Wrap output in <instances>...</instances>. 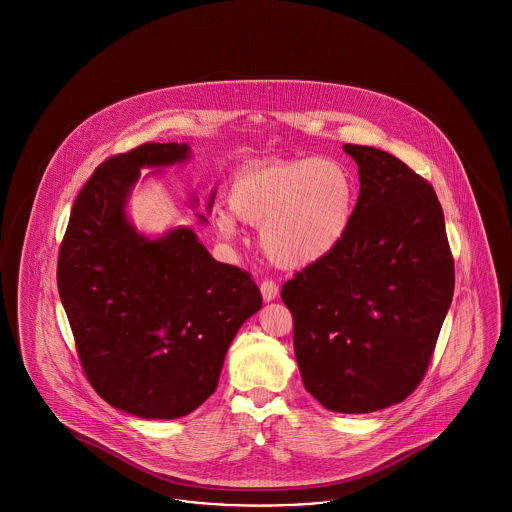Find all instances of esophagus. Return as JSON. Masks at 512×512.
<instances>
[{
	"instance_id": "esophagus-1",
	"label": "esophagus",
	"mask_w": 512,
	"mask_h": 512,
	"mask_svg": "<svg viewBox=\"0 0 512 512\" xmlns=\"http://www.w3.org/2000/svg\"><path fill=\"white\" fill-rule=\"evenodd\" d=\"M261 293H263V299L265 301H272V299H276V295H278V284L274 282V280H263L261 282Z\"/></svg>"
}]
</instances>
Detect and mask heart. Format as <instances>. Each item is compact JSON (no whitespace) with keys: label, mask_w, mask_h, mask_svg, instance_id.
<instances>
[{"label":"heart","mask_w":512,"mask_h":512,"mask_svg":"<svg viewBox=\"0 0 512 512\" xmlns=\"http://www.w3.org/2000/svg\"><path fill=\"white\" fill-rule=\"evenodd\" d=\"M238 219L261 228L268 257L282 267H307L340 245L353 217L355 188L349 172L328 159H297L253 167L230 188ZM215 224L224 238L238 226L220 211Z\"/></svg>","instance_id":"b5f03b06"}]
</instances>
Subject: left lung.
Segmentation results:
<instances>
[{
  "mask_svg": "<svg viewBox=\"0 0 512 512\" xmlns=\"http://www.w3.org/2000/svg\"><path fill=\"white\" fill-rule=\"evenodd\" d=\"M361 192L340 245L282 286L303 386L322 407L361 414L422 382L455 290L432 184L376 147L345 144Z\"/></svg>",
  "mask_w": 512,
  "mask_h": 512,
  "instance_id": "left-lung-1",
  "label": "left lung"
}]
</instances>
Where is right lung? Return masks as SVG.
<instances>
[{"label":"right lung","mask_w":512,"mask_h":512,"mask_svg":"<svg viewBox=\"0 0 512 512\" xmlns=\"http://www.w3.org/2000/svg\"><path fill=\"white\" fill-rule=\"evenodd\" d=\"M147 142L105 159L76 195L57 288L82 370L101 399L142 418H178L213 395L228 345L263 297L247 270L217 263L190 228L138 236L124 197L142 167L184 161Z\"/></svg>","instance_id":"right-lung-1"}]
</instances>
